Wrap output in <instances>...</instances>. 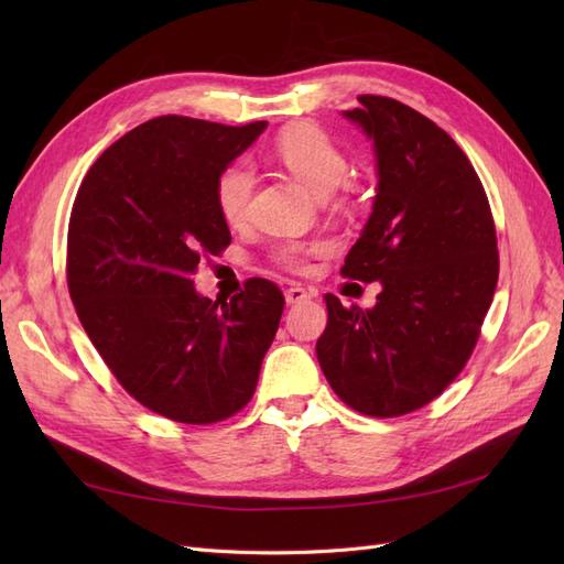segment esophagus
Segmentation results:
<instances>
[{
  "instance_id": "obj_1",
  "label": "esophagus",
  "mask_w": 564,
  "mask_h": 564,
  "mask_svg": "<svg viewBox=\"0 0 564 564\" xmlns=\"http://www.w3.org/2000/svg\"><path fill=\"white\" fill-rule=\"evenodd\" d=\"M308 299H313V294L308 292V289H303V286H299V284L289 286L286 292H284L286 305H296V303H303V301H308Z\"/></svg>"
}]
</instances>
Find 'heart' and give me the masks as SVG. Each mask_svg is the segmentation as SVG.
Here are the masks:
<instances>
[{
  "mask_svg": "<svg viewBox=\"0 0 564 564\" xmlns=\"http://www.w3.org/2000/svg\"><path fill=\"white\" fill-rule=\"evenodd\" d=\"M275 160L301 181L315 197H329L344 183L348 174V162L340 148L327 133L315 127H292L280 133L275 141ZM256 187V174L249 162H232L218 174L216 204L228 224H240L247 218L249 202ZM324 245H296L289 242L280 247V261L292 268H305L311 256L322 253Z\"/></svg>",
  "mask_w": 564,
  "mask_h": 564,
  "instance_id": "heart-1",
  "label": "heart"
}]
</instances>
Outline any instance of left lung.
Instances as JSON below:
<instances>
[{"mask_svg":"<svg viewBox=\"0 0 564 564\" xmlns=\"http://www.w3.org/2000/svg\"><path fill=\"white\" fill-rule=\"evenodd\" d=\"M344 117L371 141L377 197L344 275L379 282L373 308L327 301L317 362L336 395L367 416L429 404L464 369L499 280L485 187L447 131L386 96Z\"/></svg>","mask_w":564,"mask_h":564,"instance_id":"8db88e82","label":"left lung"}]
</instances>
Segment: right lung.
<instances>
[{
    "mask_svg": "<svg viewBox=\"0 0 564 564\" xmlns=\"http://www.w3.org/2000/svg\"><path fill=\"white\" fill-rule=\"evenodd\" d=\"M265 127L155 117L94 162L75 199L67 289L82 327L131 398L178 423L240 412L280 327L272 282L224 303L193 282L202 256L230 245L218 174Z\"/></svg>",
    "mask_w": 564,
    "mask_h": 564,
    "instance_id": "1",
    "label": "right lung"
}]
</instances>
